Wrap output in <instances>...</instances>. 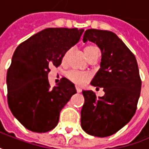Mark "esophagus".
<instances>
[{
  "label": "esophagus",
  "instance_id": "obj_1",
  "mask_svg": "<svg viewBox=\"0 0 149 149\" xmlns=\"http://www.w3.org/2000/svg\"><path fill=\"white\" fill-rule=\"evenodd\" d=\"M76 91H77L78 93H80V92H81V89L79 88V87H76Z\"/></svg>",
  "mask_w": 149,
  "mask_h": 149
}]
</instances>
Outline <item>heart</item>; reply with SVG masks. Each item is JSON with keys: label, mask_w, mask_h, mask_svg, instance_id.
<instances>
[{"label": "heart", "mask_w": 149, "mask_h": 149, "mask_svg": "<svg viewBox=\"0 0 149 149\" xmlns=\"http://www.w3.org/2000/svg\"><path fill=\"white\" fill-rule=\"evenodd\" d=\"M95 49H97L95 47H94V46H87V47H86L84 49V52H85V54L87 57V58H88L89 56L91 55V54ZM68 53L66 54L65 56H67ZM66 76H67V78L69 79L72 83H74V85H76V86H83L85 83H86L90 79V75L87 73L74 70H71L68 71L66 73Z\"/></svg>", "instance_id": "obj_1"}]
</instances>
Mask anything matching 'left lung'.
Returning a JSON list of instances; mask_svg holds the SVG:
<instances>
[{"mask_svg":"<svg viewBox=\"0 0 149 149\" xmlns=\"http://www.w3.org/2000/svg\"><path fill=\"white\" fill-rule=\"evenodd\" d=\"M95 43L101 51L100 68L91 82L101 87L105 95L97 97L92 91H83L81 127L95 137H108L130 122L140 96L142 81L136 58L114 33L88 29L83 42Z\"/></svg>","mask_w":149,"mask_h":149,"instance_id":"obj_1","label":"left lung"}]
</instances>
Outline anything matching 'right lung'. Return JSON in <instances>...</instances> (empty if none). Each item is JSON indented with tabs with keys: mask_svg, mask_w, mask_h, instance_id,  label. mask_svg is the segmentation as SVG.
Masks as SVG:
<instances>
[{
	"mask_svg": "<svg viewBox=\"0 0 149 149\" xmlns=\"http://www.w3.org/2000/svg\"><path fill=\"white\" fill-rule=\"evenodd\" d=\"M84 29L46 28L15 50L6 74L7 101L11 113L26 129L46 132L58 125L59 114L74 85L62 78L55 86L48 79L51 65L61 64L65 53L79 40Z\"/></svg>",
	"mask_w": 149,
	"mask_h": 149,
	"instance_id": "1",
	"label": "right lung"
}]
</instances>
